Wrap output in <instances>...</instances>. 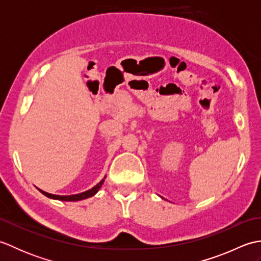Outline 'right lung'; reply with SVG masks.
<instances>
[{
    "mask_svg": "<svg viewBox=\"0 0 261 261\" xmlns=\"http://www.w3.org/2000/svg\"><path fill=\"white\" fill-rule=\"evenodd\" d=\"M104 179H105V177H104V178H103L101 181L97 182V184H96L95 186L92 187L91 190L85 191V192L80 193V194H75V195H63V196H62V195H54V194H49V193H47V192H45V191L39 190V188H38V190L40 191V192L43 194V195L49 197V198L58 199V201H65V202H76V201H82V199H85V198L92 197V196L95 195V194L98 192L99 188L102 187L103 182H104Z\"/></svg>",
    "mask_w": 261,
    "mask_h": 261,
    "instance_id": "right-lung-1",
    "label": "right lung"
}]
</instances>
